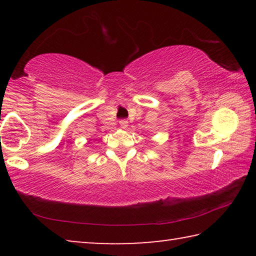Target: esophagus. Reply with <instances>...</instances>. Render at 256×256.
<instances>
[{
  "instance_id": "34e87169",
  "label": "esophagus",
  "mask_w": 256,
  "mask_h": 256,
  "mask_svg": "<svg viewBox=\"0 0 256 256\" xmlns=\"http://www.w3.org/2000/svg\"><path fill=\"white\" fill-rule=\"evenodd\" d=\"M128 120H120V126L122 128H128Z\"/></svg>"
}]
</instances>
